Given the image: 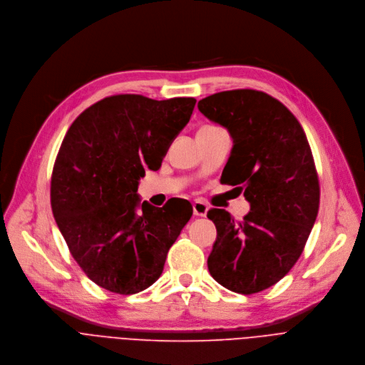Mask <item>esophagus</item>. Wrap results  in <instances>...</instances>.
Returning <instances> with one entry per match:
<instances>
[{"label": "esophagus", "instance_id": "esophagus-1", "mask_svg": "<svg viewBox=\"0 0 365 365\" xmlns=\"http://www.w3.org/2000/svg\"><path fill=\"white\" fill-rule=\"evenodd\" d=\"M192 210H194V214H195V215L204 217V215L207 214V211H208V205H207L204 201L197 200V201H194V204H192Z\"/></svg>", "mask_w": 365, "mask_h": 365}]
</instances>
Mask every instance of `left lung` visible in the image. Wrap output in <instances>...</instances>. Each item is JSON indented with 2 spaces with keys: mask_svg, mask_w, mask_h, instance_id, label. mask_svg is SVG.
Listing matches in <instances>:
<instances>
[{
  "mask_svg": "<svg viewBox=\"0 0 365 365\" xmlns=\"http://www.w3.org/2000/svg\"><path fill=\"white\" fill-rule=\"evenodd\" d=\"M198 110L230 132L225 184L239 185L250 202L242 222L208 210L217 229L210 274L236 294L262 292L294 267L317 220L321 192L309 142L294 113L264 92H218Z\"/></svg>",
  "mask_w": 365,
  "mask_h": 365,
  "instance_id": "8db88e82",
  "label": "left lung"
}]
</instances>
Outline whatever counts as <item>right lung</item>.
I'll return each mask as SVG.
<instances>
[{
  "label": "right lung",
  "mask_w": 365,
  "mask_h": 365,
  "mask_svg": "<svg viewBox=\"0 0 365 365\" xmlns=\"http://www.w3.org/2000/svg\"><path fill=\"white\" fill-rule=\"evenodd\" d=\"M195 102L113 95L83 110L61 142L51 174L53 215L73 259L109 292L150 287L192 215L187 200L181 211L168 202L160 208L139 204L136 191L145 170L161 167Z\"/></svg>",
  "instance_id": "right-lung-1"
}]
</instances>
